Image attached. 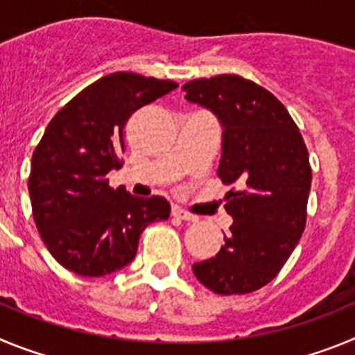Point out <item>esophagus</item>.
I'll list each match as a JSON object with an SVG mask.
<instances>
[{
	"label": "esophagus",
	"instance_id": "1",
	"mask_svg": "<svg viewBox=\"0 0 355 355\" xmlns=\"http://www.w3.org/2000/svg\"><path fill=\"white\" fill-rule=\"evenodd\" d=\"M172 215H174L175 218H181V220H187V222H197V220H199V216L184 211V209H181V208H172Z\"/></svg>",
	"mask_w": 355,
	"mask_h": 355
}]
</instances>
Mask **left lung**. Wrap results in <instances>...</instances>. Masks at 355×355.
<instances>
[{
  "instance_id": "obj_1",
  "label": "left lung",
  "mask_w": 355,
  "mask_h": 355,
  "mask_svg": "<svg viewBox=\"0 0 355 355\" xmlns=\"http://www.w3.org/2000/svg\"><path fill=\"white\" fill-rule=\"evenodd\" d=\"M184 99L209 110L222 126L218 178L231 234L215 258L193 263L199 283L218 295L250 293L288 261L306 227L311 167L299 128L277 97L236 74L183 85Z\"/></svg>"
}]
</instances>
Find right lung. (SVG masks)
<instances>
[{"instance_id": "obj_1", "label": "right lung", "mask_w": 355, "mask_h": 355, "mask_svg": "<svg viewBox=\"0 0 355 355\" xmlns=\"http://www.w3.org/2000/svg\"><path fill=\"white\" fill-rule=\"evenodd\" d=\"M174 89V81L114 72L72 97L44 131L28 190L40 236L67 270L85 277L121 270L137 256L144 229L171 215L163 197L114 190L106 174L121 168L128 119Z\"/></svg>"}]
</instances>
